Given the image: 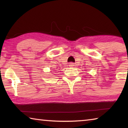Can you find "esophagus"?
Instances as JSON below:
<instances>
[{
  "instance_id": "obj_1",
  "label": "esophagus",
  "mask_w": 128,
  "mask_h": 128,
  "mask_svg": "<svg viewBox=\"0 0 128 128\" xmlns=\"http://www.w3.org/2000/svg\"><path fill=\"white\" fill-rule=\"evenodd\" d=\"M69 66H74V63H73V62H69Z\"/></svg>"
}]
</instances>
